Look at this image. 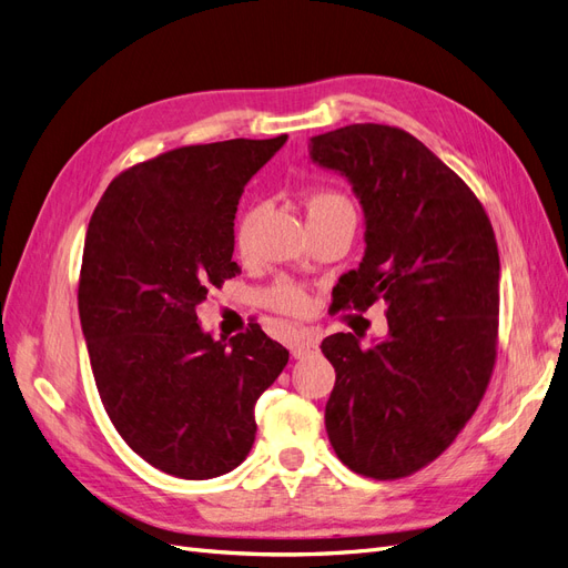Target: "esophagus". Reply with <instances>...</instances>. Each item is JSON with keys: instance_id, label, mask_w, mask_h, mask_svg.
<instances>
[{"instance_id": "obj_1", "label": "esophagus", "mask_w": 568, "mask_h": 568, "mask_svg": "<svg viewBox=\"0 0 568 568\" xmlns=\"http://www.w3.org/2000/svg\"><path fill=\"white\" fill-rule=\"evenodd\" d=\"M317 343H320L317 336L307 334V332H296L288 338V351L294 357H305L307 353H313L317 348Z\"/></svg>"}]
</instances>
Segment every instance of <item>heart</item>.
Instances as JSON below:
<instances>
[{"mask_svg":"<svg viewBox=\"0 0 568 568\" xmlns=\"http://www.w3.org/2000/svg\"><path fill=\"white\" fill-rule=\"evenodd\" d=\"M305 203H307V215H311V222L329 217L341 211H353L348 199L334 192V189H313V192L307 194ZM257 217H261V205L253 203L236 220L234 244L242 253H248V248H251ZM257 298H261L263 305L272 307V311H277V313H284V315H301L307 311V305H311V296H307V291L286 277L265 286L261 294H257Z\"/></svg>","mask_w":568,"mask_h":568,"instance_id":"heart-1","label":"heart"}]
</instances>
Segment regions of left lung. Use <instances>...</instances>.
<instances>
[{"label": "left lung", "mask_w": 568, "mask_h": 568, "mask_svg": "<svg viewBox=\"0 0 568 568\" xmlns=\"http://www.w3.org/2000/svg\"><path fill=\"white\" fill-rule=\"evenodd\" d=\"M311 159L353 182L365 257L338 280V311L386 303L388 336L359 348L332 334L336 369L324 424L338 459L376 480L424 469L490 384L500 315V253L490 217L457 173L400 128L357 123L311 136Z\"/></svg>", "instance_id": "left-lung-1"}]
</instances>
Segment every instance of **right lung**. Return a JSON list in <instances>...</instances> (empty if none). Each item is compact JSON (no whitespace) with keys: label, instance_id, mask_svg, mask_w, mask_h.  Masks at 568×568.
<instances>
[{"label":"right lung","instance_id":"add662e5","mask_svg":"<svg viewBox=\"0 0 568 568\" xmlns=\"http://www.w3.org/2000/svg\"><path fill=\"white\" fill-rule=\"evenodd\" d=\"M286 142L227 140L123 170L84 236L78 311L115 432L170 476L232 471L255 440V400L288 363L261 324L225 341L196 307L232 280L234 215L246 182Z\"/></svg>","mask_w":568,"mask_h":568}]
</instances>
